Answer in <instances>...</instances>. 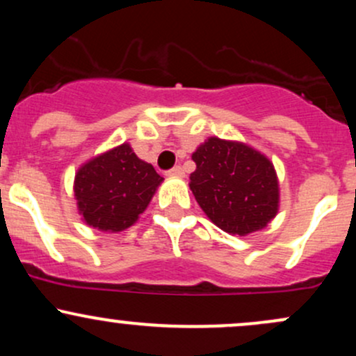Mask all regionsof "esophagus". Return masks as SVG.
Returning <instances> with one entry per match:
<instances>
[{"instance_id":"1","label":"esophagus","mask_w":356,"mask_h":356,"mask_svg":"<svg viewBox=\"0 0 356 356\" xmlns=\"http://www.w3.org/2000/svg\"><path fill=\"white\" fill-rule=\"evenodd\" d=\"M167 175H169V177H182L184 169L181 165H175L170 170H167Z\"/></svg>"}]
</instances>
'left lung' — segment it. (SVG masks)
I'll use <instances>...</instances> for the list:
<instances>
[{
  "instance_id": "8db88e82",
  "label": "left lung",
  "mask_w": 356,
  "mask_h": 356,
  "mask_svg": "<svg viewBox=\"0 0 356 356\" xmlns=\"http://www.w3.org/2000/svg\"><path fill=\"white\" fill-rule=\"evenodd\" d=\"M192 161V194L220 229L248 236L275 219L280 184L266 155L243 142L209 137L195 149Z\"/></svg>"
}]
</instances>
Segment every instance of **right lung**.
I'll list each match as a JSON object with an SVG mask.
<instances>
[{
	"mask_svg": "<svg viewBox=\"0 0 356 356\" xmlns=\"http://www.w3.org/2000/svg\"><path fill=\"white\" fill-rule=\"evenodd\" d=\"M162 181L132 147L122 144L80 165L73 192L87 226L120 232L137 222Z\"/></svg>",
	"mask_w": 356,
	"mask_h": 356,
	"instance_id": "right-lung-1",
	"label": "right lung"
}]
</instances>
